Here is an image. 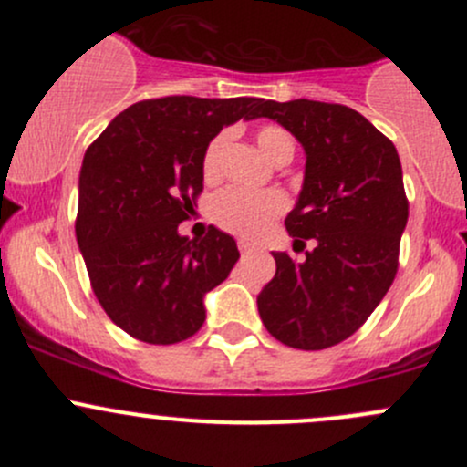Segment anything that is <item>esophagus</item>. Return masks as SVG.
Returning <instances> with one entry per match:
<instances>
[{
  "instance_id": "34e87169",
  "label": "esophagus",
  "mask_w": 467,
  "mask_h": 467,
  "mask_svg": "<svg viewBox=\"0 0 467 467\" xmlns=\"http://www.w3.org/2000/svg\"><path fill=\"white\" fill-rule=\"evenodd\" d=\"M237 246H239V251H242V255H248V253L255 251V248H253V244H248L246 239H239Z\"/></svg>"
}]
</instances>
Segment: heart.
Masks as SVG:
<instances>
[{
	"mask_svg": "<svg viewBox=\"0 0 467 467\" xmlns=\"http://www.w3.org/2000/svg\"><path fill=\"white\" fill-rule=\"evenodd\" d=\"M228 135L219 133L203 153V176L214 181L219 176V158L223 150ZM255 142L268 160L277 162L282 158L294 155V138L282 126L264 124L257 129ZM286 210V199L277 190H244V187H228L212 201V219L219 228L237 234V237L255 242L266 234L273 221Z\"/></svg>",
	"mask_w": 467,
	"mask_h": 467,
	"instance_id": "1",
	"label": "heart"
}]
</instances>
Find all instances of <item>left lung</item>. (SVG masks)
<instances>
[{
  "label": "left lung",
  "instance_id": "1",
  "mask_svg": "<svg viewBox=\"0 0 467 467\" xmlns=\"http://www.w3.org/2000/svg\"><path fill=\"white\" fill-rule=\"evenodd\" d=\"M257 117L303 144V190L285 225L294 251L314 244L303 262L273 253L275 275L257 309L277 341L323 350L355 334L393 285L409 219L402 164L393 142L348 106L260 101Z\"/></svg>",
  "mask_w": 467,
  "mask_h": 467
}]
</instances>
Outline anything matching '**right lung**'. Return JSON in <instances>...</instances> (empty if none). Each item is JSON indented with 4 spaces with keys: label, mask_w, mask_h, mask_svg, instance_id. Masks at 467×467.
Masks as SVG:
<instances>
[{
    "label": "right lung",
    "mask_w": 467,
    "mask_h": 467,
    "mask_svg": "<svg viewBox=\"0 0 467 467\" xmlns=\"http://www.w3.org/2000/svg\"><path fill=\"white\" fill-rule=\"evenodd\" d=\"M262 99L164 97L133 103L83 158L77 242L110 321L153 346L190 338L207 291L239 260L237 242L210 225L182 237L203 190V153L223 126L255 119Z\"/></svg>",
    "instance_id": "right-lung-1"
}]
</instances>
